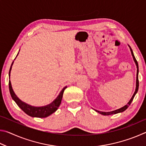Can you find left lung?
<instances>
[{"label":"left lung","instance_id":"8db88e82","mask_svg":"<svg viewBox=\"0 0 146 146\" xmlns=\"http://www.w3.org/2000/svg\"><path fill=\"white\" fill-rule=\"evenodd\" d=\"M129 47L130 48V50H131V55L133 56V60H134L136 64V66H137V80H136V89H135V93L133 94V95L132 96L130 100L129 101V102H128L126 105L123 106V107L121 108L120 109H118L117 110H115V111H110V112H103V111H97V110H95L96 111L99 113L101 115H113V114H117V113H122L123 111H124L125 110H127V108L129 107V105L131 104V103L132 102V101L133 100V98H134L136 94H137L138 90V86H139V82H138V62L137 60H136V58L134 56V54H133V52L132 51V49L131 48V47L129 46Z\"/></svg>","mask_w":146,"mask_h":146}]
</instances>
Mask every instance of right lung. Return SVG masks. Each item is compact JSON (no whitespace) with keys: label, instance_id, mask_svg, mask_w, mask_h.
Returning a JSON list of instances; mask_svg holds the SVG:
<instances>
[{"label":"right lung","instance_id":"obj_1","mask_svg":"<svg viewBox=\"0 0 146 146\" xmlns=\"http://www.w3.org/2000/svg\"><path fill=\"white\" fill-rule=\"evenodd\" d=\"M18 54H17V55H18ZM13 62H12L11 68L9 69V76H10L11 66L13 65ZM66 88H67V86L64 87L60 93H59V95H58V97H56L51 104L44 106H42V107H35V106H30L28 104L23 102V101L20 100L19 98L17 97L15 93H14L13 89H12L10 80H9V92H10V95L11 96L12 98H13V100L16 102V104L18 105L19 107L21 108L24 113L32 117L45 118L51 115L54 112H55L57 110L59 106L60 105L62 98V97H63L64 91Z\"/></svg>","mask_w":146,"mask_h":146}]
</instances>
